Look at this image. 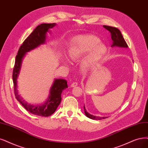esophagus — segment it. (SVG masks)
I'll return each instance as SVG.
<instances>
[{
	"instance_id": "obj_1",
	"label": "esophagus",
	"mask_w": 148,
	"mask_h": 148,
	"mask_svg": "<svg viewBox=\"0 0 148 148\" xmlns=\"http://www.w3.org/2000/svg\"><path fill=\"white\" fill-rule=\"evenodd\" d=\"M77 86V82H73V83H72L71 84V87H75V86Z\"/></svg>"
}]
</instances>
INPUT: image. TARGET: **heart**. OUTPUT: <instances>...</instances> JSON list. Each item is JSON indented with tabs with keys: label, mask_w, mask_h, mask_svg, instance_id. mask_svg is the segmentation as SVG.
Here are the masks:
<instances>
[{
	"label": "heart",
	"mask_w": 148,
	"mask_h": 148,
	"mask_svg": "<svg viewBox=\"0 0 148 148\" xmlns=\"http://www.w3.org/2000/svg\"><path fill=\"white\" fill-rule=\"evenodd\" d=\"M107 47L94 35H79L73 38L68 50V57L72 60L80 59L86 54L82 62V68L88 70L104 56Z\"/></svg>",
	"instance_id": "1"
}]
</instances>
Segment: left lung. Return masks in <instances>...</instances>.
I'll list each match as a JSON object with an SVG mask.
<instances>
[{
  "label": "left lung",
  "instance_id": "1",
  "mask_svg": "<svg viewBox=\"0 0 148 148\" xmlns=\"http://www.w3.org/2000/svg\"><path fill=\"white\" fill-rule=\"evenodd\" d=\"M106 29L108 30L110 32L111 34V38L112 40V45L111 46L112 47H122V48H127L128 46L127 45L126 42L125 41L124 38L121 34V32L119 31V29H118L116 27H110L108 25H103ZM84 112L85 115L91 119H95V120H101L102 119H105L108 117L107 116H103V117H99V116H96L92 115L90 113H88L86 112V108L85 107V106L84 107Z\"/></svg>",
  "mask_w": 148,
  "mask_h": 148
}]
</instances>
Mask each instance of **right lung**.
<instances>
[{"mask_svg": "<svg viewBox=\"0 0 148 148\" xmlns=\"http://www.w3.org/2000/svg\"><path fill=\"white\" fill-rule=\"evenodd\" d=\"M56 25V23L41 24L37 26L32 34L27 38L19 49L16 57L15 64L13 72L14 91L16 99L29 112L40 116H49L53 114L62 101V91L68 88L67 81L62 79H55L49 90L46 101L41 104H31L25 101L18 94L17 79L19 75L23 60L29 52L41 45L46 43L47 32L49 29Z\"/></svg>", "mask_w": 148, "mask_h": 148, "instance_id": "add662e5", "label": "right lung"}]
</instances>
